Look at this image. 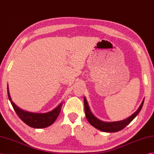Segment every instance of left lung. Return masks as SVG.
I'll return each mask as SVG.
<instances>
[{"instance_id":"left-lung-1","label":"left lung","mask_w":154,"mask_h":154,"mask_svg":"<svg viewBox=\"0 0 154 154\" xmlns=\"http://www.w3.org/2000/svg\"><path fill=\"white\" fill-rule=\"evenodd\" d=\"M144 101V100H143V102H142L141 105H140L139 108L137 109V111L135 112H134L131 116L126 118V119L122 121H119V122H104L98 120L97 118H96L92 115V113L91 112V111H90V110L89 109L88 102L86 101V98L85 97L84 104H85V111L86 117L87 118V120L90 124H91L92 126H94V128L100 130V131H104V132H109V133L117 132L125 128L126 126H127L130 122H131L134 118L138 115V114L139 113L142 107H143Z\"/></svg>"}]
</instances>
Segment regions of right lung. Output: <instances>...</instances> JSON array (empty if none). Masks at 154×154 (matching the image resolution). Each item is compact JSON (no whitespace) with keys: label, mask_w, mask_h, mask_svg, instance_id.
<instances>
[{"label":"right lung","mask_w":154,"mask_h":154,"mask_svg":"<svg viewBox=\"0 0 154 154\" xmlns=\"http://www.w3.org/2000/svg\"><path fill=\"white\" fill-rule=\"evenodd\" d=\"M8 96L11 105H12L15 112L17 113V116L26 125L34 128H45L52 125L60 114L63 104L61 103L57 108L49 112L34 113L23 111L15 105L14 102L11 101L8 90Z\"/></svg>","instance_id":"add662e5"}]
</instances>
